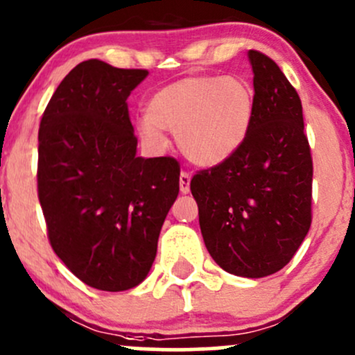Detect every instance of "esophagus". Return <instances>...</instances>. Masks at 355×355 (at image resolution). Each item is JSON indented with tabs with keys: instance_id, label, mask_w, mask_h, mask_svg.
Returning a JSON list of instances; mask_svg holds the SVG:
<instances>
[{
	"instance_id": "esophagus-1",
	"label": "esophagus",
	"mask_w": 355,
	"mask_h": 355,
	"mask_svg": "<svg viewBox=\"0 0 355 355\" xmlns=\"http://www.w3.org/2000/svg\"><path fill=\"white\" fill-rule=\"evenodd\" d=\"M189 186H191V174L189 173H181L179 176V189H181L182 194L189 193Z\"/></svg>"
}]
</instances>
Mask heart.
Masks as SVG:
<instances>
[{
    "label": "heart",
    "instance_id": "1",
    "mask_svg": "<svg viewBox=\"0 0 355 355\" xmlns=\"http://www.w3.org/2000/svg\"><path fill=\"white\" fill-rule=\"evenodd\" d=\"M146 112L135 125L142 144L164 150L169 146L164 130H171L193 164L214 167L233 157L248 139L254 94L243 78L194 75L154 92Z\"/></svg>",
    "mask_w": 355,
    "mask_h": 355
}]
</instances>
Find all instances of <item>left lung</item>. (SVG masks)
I'll return each instance as SVG.
<instances>
[{
  "instance_id": "1",
  "label": "left lung",
  "mask_w": 355,
  "mask_h": 355,
  "mask_svg": "<svg viewBox=\"0 0 355 355\" xmlns=\"http://www.w3.org/2000/svg\"><path fill=\"white\" fill-rule=\"evenodd\" d=\"M254 119L241 149L191 179L202 240L225 272L277 273L293 258L312 223L310 146L302 102L266 55L248 51Z\"/></svg>"
}]
</instances>
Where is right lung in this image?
Listing matches in <instances>:
<instances>
[{
    "instance_id": "right-lung-1",
    "label": "right lung",
    "mask_w": 355,
    "mask_h": 355,
    "mask_svg": "<svg viewBox=\"0 0 355 355\" xmlns=\"http://www.w3.org/2000/svg\"><path fill=\"white\" fill-rule=\"evenodd\" d=\"M149 75L102 60L63 78L38 130V198L50 245L83 284L137 286L179 193L173 157H139L127 97Z\"/></svg>"
}]
</instances>
